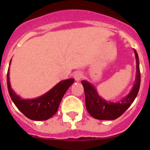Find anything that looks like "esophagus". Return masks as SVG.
Masks as SVG:
<instances>
[{
	"label": "esophagus",
	"mask_w": 150,
	"mask_h": 150,
	"mask_svg": "<svg viewBox=\"0 0 150 150\" xmlns=\"http://www.w3.org/2000/svg\"><path fill=\"white\" fill-rule=\"evenodd\" d=\"M83 73H82L81 71H77V72L75 73L74 77L76 81H79V80L83 78Z\"/></svg>",
	"instance_id": "34e87169"
}]
</instances>
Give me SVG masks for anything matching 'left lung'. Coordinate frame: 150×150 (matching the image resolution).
Instances as JSON below:
<instances>
[{
	"label": "left lung",
	"mask_w": 150,
	"mask_h": 150,
	"mask_svg": "<svg viewBox=\"0 0 150 150\" xmlns=\"http://www.w3.org/2000/svg\"><path fill=\"white\" fill-rule=\"evenodd\" d=\"M136 57V80L133 88L127 96L117 103L107 101L101 98L97 92L95 87L90 83L82 80L86 97V107L90 115L96 120H113L124 113L132 105L137 97L140 85V73L139 58L137 52L134 50Z\"/></svg>",
	"instance_id": "left-lung-1"
}]
</instances>
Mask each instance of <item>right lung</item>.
<instances>
[{"label": "right lung", "instance_id": "add662e5", "mask_svg": "<svg viewBox=\"0 0 150 150\" xmlns=\"http://www.w3.org/2000/svg\"><path fill=\"white\" fill-rule=\"evenodd\" d=\"M11 62V60H10ZM7 71V88L10 96L16 107L26 117L35 121L47 120L56 113L62 99L68 88L74 83V79L62 80L42 96L34 99H22L11 88L10 73Z\"/></svg>", "mask_w": 150, "mask_h": 150}]
</instances>
